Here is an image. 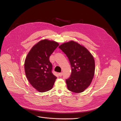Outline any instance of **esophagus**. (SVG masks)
<instances>
[{"label": "esophagus", "mask_w": 121, "mask_h": 121, "mask_svg": "<svg viewBox=\"0 0 121 121\" xmlns=\"http://www.w3.org/2000/svg\"><path fill=\"white\" fill-rule=\"evenodd\" d=\"M59 77H62V75H63V73H59Z\"/></svg>", "instance_id": "34e87169"}]
</instances>
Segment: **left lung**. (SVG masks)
Here are the masks:
<instances>
[{
  "label": "left lung",
  "instance_id": "left-lung-1",
  "mask_svg": "<svg viewBox=\"0 0 121 121\" xmlns=\"http://www.w3.org/2000/svg\"><path fill=\"white\" fill-rule=\"evenodd\" d=\"M59 48L67 55L71 66V75L66 80L68 90L77 93L83 92L94 75L93 56L85 47L73 41L63 43Z\"/></svg>",
  "mask_w": 121,
  "mask_h": 121
}]
</instances>
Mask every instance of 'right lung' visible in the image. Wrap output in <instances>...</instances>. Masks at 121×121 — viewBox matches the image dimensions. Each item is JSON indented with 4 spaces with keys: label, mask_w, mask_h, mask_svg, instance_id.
Segmentation results:
<instances>
[{
    "label": "right lung",
    "mask_w": 121,
    "mask_h": 121,
    "mask_svg": "<svg viewBox=\"0 0 121 121\" xmlns=\"http://www.w3.org/2000/svg\"><path fill=\"white\" fill-rule=\"evenodd\" d=\"M56 42L43 40L31 49L24 62L26 78L31 85L40 92L52 89L56 77L52 73L49 56L58 47Z\"/></svg>",
    "instance_id": "right-lung-1"
}]
</instances>
